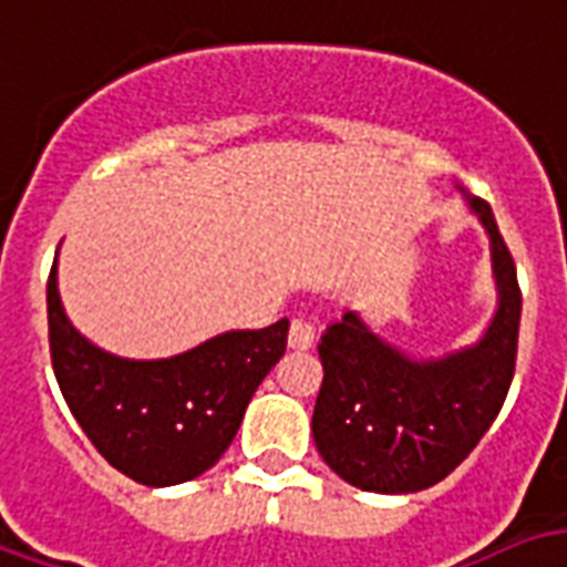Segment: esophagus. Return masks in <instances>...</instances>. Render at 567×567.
Returning a JSON list of instances; mask_svg holds the SVG:
<instances>
[{
  "mask_svg": "<svg viewBox=\"0 0 567 567\" xmlns=\"http://www.w3.org/2000/svg\"><path fill=\"white\" fill-rule=\"evenodd\" d=\"M313 347V326L305 319H292L289 326V349H310Z\"/></svg>",
  "mask_w": 567,
  "mask_h": 567,
  "instance_id": "34e87169",
  "label": "esophagus"
}]
</instances>
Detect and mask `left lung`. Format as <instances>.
Returning a JSON list of instances; mask_svg holds the SVG:
<instances>
[{"instance_id": "left-lung-1", "label": "left lung", "mask_w": 567, "mask_h": 567, "mask_svg": "<svg viewBox=\"0 0 567 567\" xmlns=\"http://www.w3.org/2000/svg\"><path fill=\"white\" fill-rule=\"evenodd\" d=\"M491 238L496 310L478 340L412 355L347 308L319 340L322 389L313 442L334 475L368 493H419L457 470L499 415L514 380L520 287L493 208L466 194Z\"/></svg>"}]
</instances>
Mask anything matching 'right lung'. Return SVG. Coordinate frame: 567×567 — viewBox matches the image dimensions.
Instances as JSON below:
<instances>
[{"mask_svg":"<svg viewBox=\"0 0 567 567\" xmlns=\"http://www.w3.org/2000/svg\"><path fill=\"white\" fill-rule=\"evenodd\" d=\"M50 355L68 410L110 466L146 487L199 478L238 433L254 391L287 352L289 319L233 329L167 359H125L80 334L47 280Z\"/></svg>","mask_w":567,"mask_h":567,"instance_id":"right-lung-1","label":"right lung"}]
</instances>
